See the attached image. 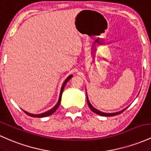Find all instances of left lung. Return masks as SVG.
I'll list each match as a JSON object with an SVG mask.
<instances>
[{
	"label": "left lung",
	"mask_w": 151,
	"mask_h": 151,
	"mask_svg": "<svg viewBox=\"0 0 151 151\" xmlns=\"http://www.w3.org/2000/svg\"><path fill=\"white\" fill-rule=\"evenodd\" d=\"M86 99H87V103H88V105H89V107L90 108V109H91L93 112H94L95 114H98V115L102 116H114L118 115V114H120L121 113H122L124 111H125L126 109L128 108V107H126V108L120 111L115 112V113H105V112H102V111H101L98 110V109L94 108V107H93V106L91 104V103H90V101L89 100V98H88V96H87V93H86Z\"/></svg>",
	"instance_id": "1"
}]
</instances>
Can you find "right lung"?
<instances>
[{
	"label": "right lung",
	"mask_w": 151,
	"mask_h": 151,
	"mask_svg": "<svg viewBox=\"0 0 151 151\" xmlns=\"http://www.w3.org/2000/svg\"><path fill=\"white\" fill-rule=\"evenodd\" d=\"M73 77V75H70L67 78V79H65V81H64L63 84H62V88H61V90H60V97H59V99H58V103L56 104V105L55 106L53 107V108H52L51 109H50L49 111H47L46 112H44V113L42 114H30V113H28V112L25 111L23 110V111L25 112V113L27 114V115L30 116L31 117H35V118H42V117H46V116H48L51 115V114H52L55 111L58 109V108L59 106H60V102H61V99H62V91H63L64 90V88H65V86L66 85V84H67V82H68L69 80Z\"/></svg>",
	"instance_id": "right-lung-1"
}]
</instances>
